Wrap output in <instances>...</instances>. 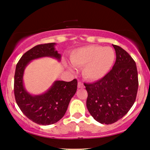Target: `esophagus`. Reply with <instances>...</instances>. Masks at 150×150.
<instances>
[{
    "mask_svg": "<svg viewBox=\"0 0 150 150\" xmlns=\"http://www.w3.org/2000/svg\"><path fill=\"white\" fill-rule=\"evenodd\" d=\"M78 88H84V85L82 82L79 81V83H78Z\"/></svg>",
    "mask_w": 150,
    "mask_h": 150,
    "instance_id": "34e87169",
    "label": "esophagus"
}]
</instances>
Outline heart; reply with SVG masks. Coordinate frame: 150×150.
<instances>
[{"instance_id": "heart-1", "label": "heart", "mask_w": 150, "mask_h": 150, "mask_svg": "<svg viewBox=\"0 0 150 150\" xmlns=\"http://www.w3.org/2000/svg\"><path fill=\"white\" fill-rule=\"evenodd\" d=\"M114 61L115 52L111 48L96 45L76 49L70 56L71 64L83 67L84 78L91 81L103 78L111 69Z\"/></svg>"}]
</instances>
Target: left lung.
I'll list each match as a JSON object with an SVG mask.
<instances>
[{
	"label": "left lung",
	"instance_id": "1",
	"mask_svg": "<svg viewBox=\"0 0 150 150\" xmlns=\"http://www.w3.org/2000/svg\"><path fill=\"white\" fill-rule=\"evenodd\" d=\"M116 61L111 70L93 83H84L87 109L101 124H111L122 118L134 104L139 87L136 63L120 46L113 45Z\"/></svg>",
	"mask_w": 150,
	"mask_h": 150
}]
</instances>
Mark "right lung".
Returning a JSON list of instances; mask_svg holds the SVG:
<instances>
[{
    "label": "right lung",
    "instance_id": "add662e5",
    "mask_svg": "<svg viewBox=\"0 0 150 150\" xmlns=\"http://www.w3.org/2000/svg\"><path fill=\"white\" fill-rule=\"evenodd\" d=\"M55 43L39 44L22 55L16 65L14 76V96L18 106L26 117L40 125L54 124L64 116L71 98L77 89V80L70 82L57 81L48 91L32 96L23 86L24 70L28 63L43 57L60 60L61 54L55 50Z\"/></svg>",
    "mask_w": 150,
    "mask_h": 150
}]
</instances>
